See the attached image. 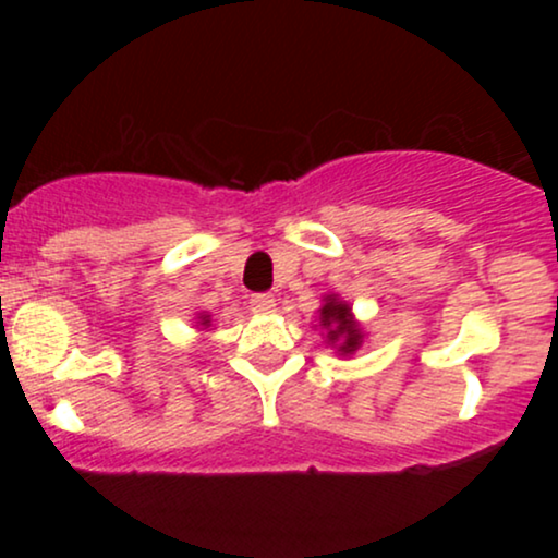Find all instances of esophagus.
Masks as SVG:
<instances>
[{
	"instance_id": "1",
	"label": "esophagus",
	"mask_w": 558,
	"mask_h": 558,
	"mask_svg": "<svg viewBox=\"0 0 558 558\" xmlns=\"http://www.w3.org/2000/svg\"><path fill=\"white\" fill-rule=\"evenodd\" d=\"M275 296H270V293H254L252 296V310L259 312V315H270V312H275Z\"/></svg>"
}]
</instances>
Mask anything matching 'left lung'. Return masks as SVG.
<instances>
[{
	"instance_id": "left-lung-1",
	"label": "left lung",
	"mask_w": 558,
	"mask_h": 558,
	"mask_svg": "<svg viewBox=\"0 0 558 558\" xmlns=\"http://www.w3.org/2000/svg\"><path fill=\"white\" fill-rule=\"evenodd\" d=\"M323 301L325 304L319 306V325H323L325 338H328V343L336 345L338 354L351 356L360 349L364 338L360 323L351 315V306L338 299L336 293H330Z\"/></svg>"
}]
</instances>
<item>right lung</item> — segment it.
<instances>
[{
    "instance_id": "obj_1",
    "label": "right lung",
    "mask_w": 558,
    "mask_h": 558,
    "mask_svg": "<svg viewBox=\"0 0 558 558\" xmlns=\"http://www.w3.org/2000/svg\"><path fill=\"white\" fill-rule=\"evenodd\" d=\"M198 323H202L204 328H209V315H198Z\"/></svg>"
}]
</instances>
